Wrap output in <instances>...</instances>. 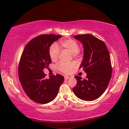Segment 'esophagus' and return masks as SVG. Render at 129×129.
<instances>
[{
    "label": "esophagus",
    "mask_w": 129,
    "mask_h": 129,
    "mask_svg": "<svg viewBox=\"0 0 129 129\" xmlns=\"http://www.w3.org/2000/svg\"><path fill=\"white\" fill-rule=\"evenodd\" d=\"M69 79V76H64V80H68Z\"/></svg>",
    "instance_id": "esophagus-1"
}]
</instances>
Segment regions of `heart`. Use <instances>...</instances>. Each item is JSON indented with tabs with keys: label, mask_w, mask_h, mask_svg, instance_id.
I'll return each mask as SVG.
<instances>
[{
	"label": "heart",
	"mask_w": 129,
	"mask_h": 129,
	"mask_svg": "<svg viewBox=\"0 0 129 129\" xmlns=\"http://www.w3.org/2000/svg\"><path fill=\"white\" fill-rule=\"evenodd\" d=\"M62 47L68 50L73 53L74 56L77 55L80 52L79 46L76 41L73 39H67L62 40L60 41ZM60 54V50L58 46L54 44L50 47L49 49V54L50 59L53 61H56ZM76 67V64L74 63H65V62H60L57 66V68L59 71L64 74H69L72 70Z\"/></svg>",
	"instance_id": "heart-1"
}]
</instances>
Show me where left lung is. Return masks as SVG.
<instances>
[{
	"label": "left lung",
	"instance_id": "8db88e82",
	"mask_svg": "<svg viewBox=\"0 0 129 129\" xmlns=\"http://www.w3.org/2000/svg\"><path fill=\"white\" fill-rule=\"evenodd\" d=\"M74 38L83 46L84 55L80 69L87 73V79L75 76L77 84L73 90L81 100H95L106 90L111 77L110 54L105 43L92 35H76Z\"/></svg>",
	"mask_w": 129,
	"mask_h": 129
}]
</instances>
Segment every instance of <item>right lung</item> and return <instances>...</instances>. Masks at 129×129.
Returning <instances> with one entry per match:
<instances>
[{
  "label": "right lung",
  "instance_id": "1",
  "mask_svg": "<svg viewBox=\"0 0 129 129\" xmlns=\"http://www.w3.org/2000/svg\"><path fill=\"white\" fill-rule=\"evenodd\" d=\"M61 36L42 34L26 45L19 61V79L26 95L34 102L47 103L55 99L64 77L56 74L46 79L44 73L51 63L49 49Z\"/></svg>",
  "mask_w": 129,
  "mask_h": 129
}]
</instances>
